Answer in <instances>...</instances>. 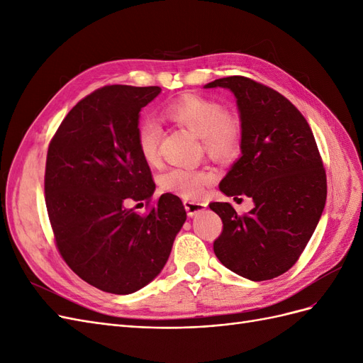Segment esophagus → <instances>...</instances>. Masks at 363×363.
I'll return each mask as SVG.
<instances>
[{
  "instance_id": "obj_1",
  "label": "esophagus",
  "mask_w": 363,
  "mask_h": 363,
  "mask_svg": "<svg viewBox=\"0 0 363 363\" xmlns=\"http://www.w3.org/2000/svg\"><path fill=\"white\" fill-rule=\"evenodd\" d=\"M184 204V208H186V213H188V216H194L199 212L204 211L206 208V204L201 203V201H192V200H184L183 201Z\"/></svg>"
}]
</instances>
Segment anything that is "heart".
<instances>
[{"label": "heart", "instance_id": "heart-1", "mask_svg": "<svg viewBox=\"0 0 363 363\" xmlns=\"http://www.w3.org/2000/svg\"><path fill=\"white\" fill-rule=\"evenodd\" d=\"M163 113L174 123L188 128L200 138L204 151L211 157L233 156L242 140V121L230 108H221L216 101L200 95H184L171 101ZM160 125L152 119L140 121L136 130V145L140 157L148 164L159 162ZM213 174L207 169L172 168L162 177V188L184 199H199Z\"/></svg>", "mask_w": 363, "mask_h": 363}]
</instances>
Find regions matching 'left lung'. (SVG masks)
Returning a JSON list of instances; mask_svg holds the SVG:
<instances>
[{"mask_svg": "<svg viewBox=\"0 0 363 363\" xmlns=\"http://www.w3.org/2000/svg\"><path fill=\"white\" fill-rule=\"evenodd\" d=\"M204 87L232 91L242 121V156L219 189L255 201L245 215L228 203L208 204L223 219L213 251L238 276L279 277L301 256L325 206V169L313 133L288 98L248 77H224Z\"/></svg>", "mask_w": 363, "mask_h": 363, "instance_id": "left-lung-1", "label": "left lung"}]
</instances>
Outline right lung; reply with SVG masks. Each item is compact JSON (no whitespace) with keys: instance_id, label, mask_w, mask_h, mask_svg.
Segmentation results:
<instances>
[{"instance_id":"obj_1","label":"right lung","mask_w":363,"mask_h":363,"mask_svg":"<svg viewBox=\"0 0 363 363\" xmlns=\"http://www.w3.org/2000/svg\"><path fill=\"white\" fill-rule=\"evenodd\" d=\"M159 86H104L77 103L52 136L45 203L56 247L92 286L125 295L167 263L186 221L177 195L163 194L147 215L125 203L151 201L156 184L136 145L139 112Z\"/></svg>"}]
</instances>
